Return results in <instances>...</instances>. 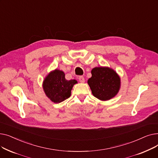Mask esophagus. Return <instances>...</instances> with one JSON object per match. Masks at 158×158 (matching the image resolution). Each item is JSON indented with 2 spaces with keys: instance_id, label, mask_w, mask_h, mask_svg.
<instances>
[{
  "instance_id": "1",
  "label": "esophagus",
  "mask_w": 158,
  "mask_h": 158,
  "mask_svg": "<svg viewBox=\"0 0 158 158\" xmlns=\"http://www.w3.org/2000/svg\"><path fill=\"white\" fill-rule=\"evenodd\" d=\"M79 80L81 82H85V78L83 76H79Z\"/></svg>"
}]
</instances>
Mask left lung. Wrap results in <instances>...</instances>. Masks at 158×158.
<instances>
[{
    "label": "left lung",
    "instance_id": "obj_1",
    "mask_svg": "<svg viewBox=\"0 0 158 158\" xmlns=\"http://www.w3.org/2000/svg\"><path fill=\"white\" fill-rule=\"evenodd\" d=\"M92 77L88 80L92 94L101 101H108L118 92L120 78L114 70L108 67L92 69Z\"/></svg>",
    "mask_w": 158,
    "mask_h": 158
}]
</instances>
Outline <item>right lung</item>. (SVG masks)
Returning <instances> with one entry per match:
<instances>
[{
	"label": "right lung",
	"instance_id": "add662e5",
	"mask_svg": "<svg viewBox=\"0 0 158 158\" xmlns=\"http://www.w3.org/2000/svg\"><path fill=\"white\" fill-rule=\"evenodd\" d=\"M64 72L56 69L50 72L43 82L44 90L48 98L54 103H60L69 98L71 90L77 81L75 79L67 81Z\"/></svg>",
	"mask_w": 158,
	"mask_h": 158
}]
</instances>
